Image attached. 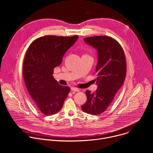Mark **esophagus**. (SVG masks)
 <instances>
[{
    "label": "esophagus",
    "instance_id": "esophagus-1",
    "mask_svg": "<svg viewBox=\"0 0 153 153\" xmlns=\"http://www.w3.org/2000/svg\"><path fill=\"white\" fill-rule=\"evenodd\" d=\"M71 91H76V92L79 91V90L77 88H75V87H71Z\"/></svg>",
    "mask_w": 153,
    "mask_h": 153
}]
</instances>
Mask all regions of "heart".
Returning a JSON list of instances; mask_svg holds the SVG:
<instances>
[{
  "instance_id": "heart-1",
  "label": "heart",
  "mask_w": 153,
  "mask_h": 153,
  "mask_svg": "<svg viewBox=\"0 0 153 153\" xmlns=\"http://www.w3.org/2000/svg\"><path fill=\"white\" fill-rule=\"evenodd\" d=\"M84 55H86V54H84Z\"/></svg>"
}]
</instances>
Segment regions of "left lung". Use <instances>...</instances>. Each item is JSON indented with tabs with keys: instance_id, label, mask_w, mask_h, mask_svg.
Here are the masks:
<instances>
[{
	"instance_id": "8db88e82",
	"label": "left lung",
	"mask_w": 153,
	"mask_h": 153,
	"mask_svg": "<svg viewBox=\"0 0 153 153\" xmlns=\"http://www.w3.org/2000/svg\"><path fill=\"white\" fill-rule=\"evenodd\" d=\"M83 40L97 50L96 81L98 86L93 93L89 90L85 91L87 100L82 109L85 113L98 115L110 106L123 85L126 73V59L120 43L111 37L96 36Z\"/></svg>"
}]
</instances>
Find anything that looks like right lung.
I'll return each mask as SVG.
<instances>
[{"label": "right lung", "mask_w": 153, "mask_h": 153, "mask_svg": "<svg viewBox=\"0 0 153 153\" xmlns=\"http://www.w3.org/2000/svg\"><path fill=\"white\" fill-rule=\"evenodd\" d=\"M78 37L42 36L34 40L26 52L23 63L25 85L34 105L44 115L58 113L68 95L70 87L59 84L53 74Z\"/></svg>", "instance_id": "obj_1"}]
</instances>
